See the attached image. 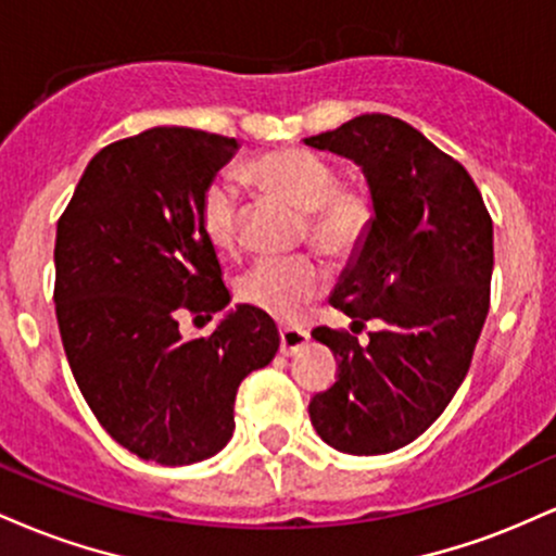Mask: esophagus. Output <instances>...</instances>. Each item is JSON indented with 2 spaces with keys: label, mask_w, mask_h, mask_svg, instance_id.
I'll use <instances>...</instances> for the list:
<instances>
[{
  "label": "esophagus",
  "mask_w": 556,
  "mask_h": 556,
  "mask_svg": "<svg viewBox=\"0 0 556 556\" xmlns=\"http://www.w3.org/2000/svg\"><path fill=\"white\" fill-rule=\"evenodd\" d=\"M308 331L298 329V327H282L279 329V353L282 355H295L300 348H305L308 342Z\"/></svg>",
  "instance_id": "34e87169"
}]
</instances>
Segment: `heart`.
<instances>
[{
    "mask_svg": "<svg viewBox=\"0 0 556 556\" xmlns=\"http://www.w3.org/2000/svg\"><path fill=\"white\" fill-rule=\"evenodd\" d=\"M245 177L290 206L308 214V238L331 256H348L371 227V201L358 188H342L331 164L300 149L261 154L245 167ZM201 227L219 251L238 248L240 206L232 182L216 180L201 201ZM324 287V269L308 256L261 258L238 282V298L261 314L290 321Z\"/></svg>",
    "mask_w": 556,
    "mask_h": 556,
    "instance_id": "1",
    "label": "heart"
}]
</instances>
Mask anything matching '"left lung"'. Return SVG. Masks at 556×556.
<instances>
[{
    "label": "left lung",
    "instance_id": "8db88e82",
    "mask_svg": "<svg viewBox=\"0 0 556 556\" xmlns=\"http://www.w3.org/2000/svg\"><path fill=\"white\" fill-rule=\"evenodd\" d=\"M358 164L371 227L329 303L374 321L368 342L316 327L340 376L311 400L318 437L348 455H387L418 439L460 389L489 314L494 227L476 182L416 127L361 114L303 138Z\"/></svg>",
    "mask_w": 556,
    "mask_h": 556
}]
</instances>
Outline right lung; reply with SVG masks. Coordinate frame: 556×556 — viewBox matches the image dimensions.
<instances>
[{
  "label": "right lung",
  "instance_id": "obj_1",
  "mask_svg": "<svg viewBox=\"0 0 556 556\" xmlns=\"http://www.w3.org/2000/svg\"><path fill=\"white\" fill-rule=\"evenodd\" d=\"M240 143L193 127H151L88 162L54 245L62 344L106 433L162 465L214 457L232 439L240 381L279 350L271 316L229 305L201 201ZM180 309L226 311L212 338L185 341Z\"/></svg>",
  "mask_w": 556,
  "mask_h": 556
}]
</instances>
